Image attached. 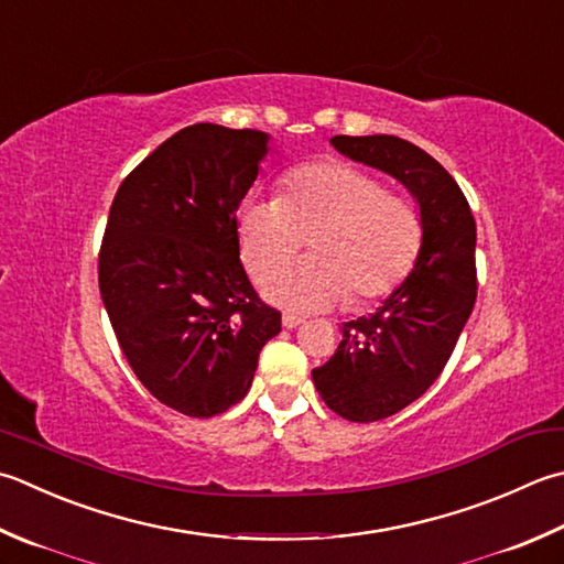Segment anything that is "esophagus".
I'll return each mask as SVG.
<instances>
[{
	"label": "esophagus",
	"instance_id": "obj_1",
	"mask_svg": "<svg viewBox=\"0 0 564 564\" xmlns=\"http://www.w3.org/2000/svg\"><path fill=\"white\" fill-rule=\"evenodd\" d=\"M281 323H283L285 329H293V327H297V325H303V317H297V315H293V313H285V315L281 317Z\"/></svg>",
	"mask_w": 564,
	"mask_h": 564
}]
</instances>
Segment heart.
<instances>
[{"instance_id":"1","label":"heart","mask_w":564,"mask_h":564,"mask_svg":"<svg viewBox=\"0 0 564 564\" xmlns=\"http://www.w3.org/2000/svg\"><path fill=\"white\" fill-rule=\"evenodd\" d=\"M312 237L314 257L274 269ZM239 257L263 295L291 311L369 303L399 289L423 245L417 207L379 175L341 161L289 171L279 197H253L237 215Z\"/></svg>"}]
</instances>
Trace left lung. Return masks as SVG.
Listing matches in <instances>:
<instances>
[{
	"mask_svg": "<svg viewBox=\"0 0 564 564\" xmlns=\"http://www.w3.org/2000/svg\"><path fill=\"white\" fill-rule=\"evenodd\" d=\"M357 163L393 175L415 197L423 245L413 271L377 311L341 325L337 351L313 381L351 423L383 421L435 383L477 301V225L465 193L430 153L389 137H333Z\"/></svg>",
	"mask_w": 564,
	"mask_h": 564,
	"instance_id": "obj_1",
	"label": "left lung"
}]
</instances>
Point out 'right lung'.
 Here are the masks:
<instances>
[{"label": "right lung", "instance_id": "right-lung-1", "mask_svg": "<svg viewBox=\"0 0 564 564\" xmlns=\"http://www.w3.org/2000/svg\"><path fill=\"white\" fill-rule=\"evenodd\" d=\"M269 139L185 127L121 181L109 209L99 295L137 379L183 415L213 417L245 399L261 347L281 333L237 241Z\"/></svg>", "mask_w": 564, "mask_h": 564}]
</instances>
